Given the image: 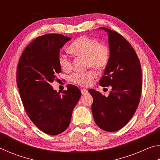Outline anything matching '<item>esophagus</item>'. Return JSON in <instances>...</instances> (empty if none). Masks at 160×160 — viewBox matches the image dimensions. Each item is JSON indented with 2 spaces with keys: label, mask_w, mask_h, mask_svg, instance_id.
I'll list each match as a JSON object with an SVG mask.
<instances>
[{
  "label": "esophagus",
  "mask_w": 160,
  "mask_h": 160,
  "mask_svg": "<svg viewBox=\"0 0 160 160\" xmlns=\"http://www.w3.org/2000/svg\"><path fill=\"white\" fill-rule=\"evenodd\" d=\"M81 93H82V94L83 95V94H86L88 93V91L86 90V89H82V90H81Z\"/></svg>",
  "instance_id": "esophagus-1"
}]
</instances>
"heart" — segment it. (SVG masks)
I'll use <instances>...</instances> for the list:
<instances>
[{
	"instance_id": "1",
	"label": "heart",
	"mask_w": 160,
	"mask_h": 160,
	"mask_svg": "<svg viewBox=\"0 0 160 160\" xmlns=\"http://www.w3.org/2000/svg\"><path fill=\"white\" fill-rule=\"evenodd\" d=\"M69 50L75 56L86 58L88 67H93L97 70H102L107 66L110 58V48L109 46L99 44L97 39L87 37H80L72 42ZM58 64L61 68L68 72L72 68V63L70 58L66 54H60L58 56ZM96 77V72L93 70L85 72H77L70 76V79L76 85L88 86L92 82Z\"/></svg>"
}]
</instances>
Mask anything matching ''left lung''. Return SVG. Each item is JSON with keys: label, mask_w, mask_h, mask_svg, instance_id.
I'll return each mask as SVG.
<instances>
[{"label": "left lung", "mask_w": 160, "mask_h": 160, "mask_svg": "<svg viewBox=\"0 0 160 160\" xmlns=\"http://www.w3.org/2000/svg\"><path fill=\"white\" fill-rule=\"evenodd\" d=\"M107 32L110 58L104 75L99 80L102 87H112L108 97L94 89L92 110L100 128L113 132L122 128L138 106L142 90L141 66L138 56L128 42L117 32L99 28Z\"/></svg>", "instance_id": "8db88e82"}]
</instances>
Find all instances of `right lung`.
Masks as SVG:
<instances>
[{"label":"right lung","mask_w":160,"mask_h":160,"mask_svg":"<svg viewBox=\"0 0 160 160\" xmlns=\"http://www.w3.org/2000/svg\"><path fill=\"white\" fill-rule=\"evenodd\" d=\"M71 38L48 34L35 39L22 53L17 84L22 102L32 122L45 133L55 135L68 127L72 110L81 96L72 85L61 95L51 85L61 72L60 49Z\"/></svg>","instance_id":"add662e5"}]
</instances>
